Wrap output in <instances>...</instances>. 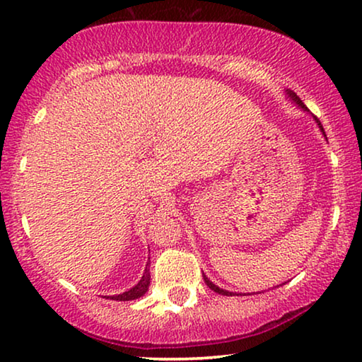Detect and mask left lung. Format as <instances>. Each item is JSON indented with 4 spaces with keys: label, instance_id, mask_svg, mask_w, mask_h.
Returning a JSON list of instances; mask_svg holds the SVG:
<instances>
[{
    "label": "left lung",
    "instance_id": "8db88e82",
    "mask_svg": "<svg viewBox=\"0 0 362 362\" xmlns=\"http://www.w3.org/2000/svg\"><path fill=\"white\" fill-rule=\"evenodd\" d=\"M287 95L290 96V98H292V100L295 101V103H297V105L300 106V108L307 110V106H305V105H303V101L298 98V96H297V93H295V91H292V90H287ZM315 119H317V118H315ZM317 123H318V126H320V129H322V131H323V134H325V129H323V126H322V123H320V121H318V119H317ZM203 281H205V284L208 285V287H210V288L213 290V292H216V293H220V295H234L233 292H228V290H223V288H220V287H218V285H215V284H213V282L210 281V279H208V277L205 276V274H203Z\"/></svg>",
    "mask_w": 362,
    "mask_h": 362
}]
</instances>
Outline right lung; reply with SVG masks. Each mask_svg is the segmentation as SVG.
Listing matches in <instances>:
<instances>
[{
  "label": "right lung",
  "mask_w": 362,
  "mask_h": 362,
  "mask_svg": "<svg viewBox=\"0 0 362 362\" xmlns=\"http://www.w3.org/2000/svg\"><path fill=\"white\" fill-rule=\"evenodd\" d=\"M149 284H151V274L149 271L146 269L144 276H142V279L139 281V284L134 285L131 290H128V292L124 293H119V295H115V297H110L113 300H119V302H126V300H136L142 297L147 292V288H149Z\"/></svg>",
  "instance_id": "1"
}]
</instances>
